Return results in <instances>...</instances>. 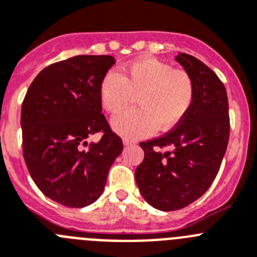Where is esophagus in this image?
I'll return each mask as SVG.
<instances>
[{
    "label": "esophagus",
    "mask_w": 257,
    "mask_h": 257,
    "mask_svg": "<svg viewBox=\"0 0 257 257\" xmlns=\"http://www.w3.org/2000/svg\"><path fill=\"white\" fill-rule=\"evenodd\" d=\"M123 143L125 146H134L137 142H136V141H133V140H129V138H124Z\"/></svg>",
    "instance_id": "34e87169"
}]
</instances>
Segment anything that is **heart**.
<instances>
[{"label": "heart", "mask_w": 257, "mask_h": 257, "mask_svg": "<svg viewBox=\"0 0 257 257\" xmlns=\"http://www.w3.org/2000/svg\"><path fill=\"white\" fill-rule=\"evenodd\" d=\"M133 96L138 107L112 119L115 132L138 138L155 129L172 131L186 119L195 103V80L187 71L155 57L134 60L121 69V74L110 70L101 79L98 97L110 114L123 111Z\"/></svg>", "instance_id": "obj_1"}]
</instances>
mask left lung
<instances>
[{"mask_svg": "<svg viewBox=\"0 0 257 257\" xmlns=\"http://www.w3.org/2000/svg\"><path fill=\"white\" fill-rule=\"evenodd\" d=\"M175 60L195 80V103L179 125L140 143L145 159L136 169L141 193L161 211L183 209L210 188L229 141V107L223 82L191 55L179 54Z\"/></svg>", "mask_w": 257, "mask_h": 257, "instance_id": "obj_1", "label": "left lung"}]
</instances>
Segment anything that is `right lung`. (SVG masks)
Wrapping results in <instances>:
<instances>
[{"label":"right lung","mask_w":257,"mask_h":257,"mask_svg":"<svg viewBox=\"0 0 257 257\" xmlns=\"http://www.w3.org/2000/svg\"><path fill=\"white\" fill-rule=\"evenodd\" d=\"M115 64L108 55H79L43 69L22 105L23 155L43 195L66 207H84L102 195L108 170L123 151L98 97ZM102 133L98 143L91 135ZM88 147V149H85Z\"/></svg>","instance_id":"obj_1"}]
</instances>
